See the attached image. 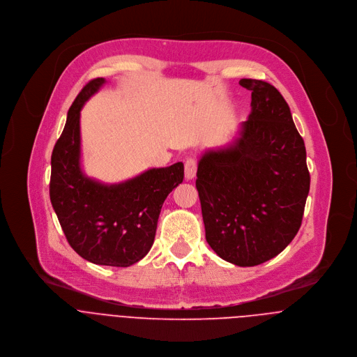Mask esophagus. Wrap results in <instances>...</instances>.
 Returning <instances> with one entry per match:
<instances>
[{
  "instance_id": "34e87169",
  "label": "esophagus",
  "mask_w": 357,
  "mask_h": 357,
  "mask_svg": "<svg viewBox=\"0 0 357 357\" xmlns=\"http://www.w3.org/2000/svg\"><path fill=\"white\" fill-rule=\"evenodd\" d=\"M184 173L187 180H192L197 173V160L194 158H188L184 163Z\"/></svg>"
}]
</instances>
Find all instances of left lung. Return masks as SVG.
I'll use <instances>...</instances> for the list:
<instances>
[{
	"label": "left lung",
	"mask_w": 357,
	"mask_h": 357,
	"mask_svg": "<svg viewBox=\"0 0 357 357\" xmlns=\"http://www.w3.org/2000/svg\"><path fill=\"white\" fill-rule=\"evenodd\" d=\"M251 113L226 146L206 151L197 172L205 237L225 261L259 265L297 234L310 191L305 146L279 91L241 79Z\"/></svg>",
	"instance_id": "left-lung-1"
}]
</instances>
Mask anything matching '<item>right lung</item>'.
I'll return each instance as SVG.
<instances>
[{
	"mask_svg": "<svg viewBox=\"0 0 357 357\" xmlns=\"http://www.w3.org/2000/svg\"><path fill=\"white\" fill-rule=\"evenodd\" d=\"M106 84L92 79L68 110L52 155L50 199L70 245L96 265L130 266L151 250L162 205L184 178V165L149 169L119 184L81 167V109Z\"/></svg>",
	"mask_w": 357,
	"mask_h": 357,
	"instance_id": "add662e5",
	"label": "right lung"
}]
</instances>
